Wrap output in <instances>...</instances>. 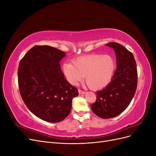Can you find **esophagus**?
Segmentation results:
<instances>
[{"label": "esophagus", "instance_id": "obj_1", "mask_svg": "<svg viewBox=\"0 0 156 156\" xmlns=\"http://www.w3.org/2000/svg\"><path fill=\"white\" fill-rule=\"evenodd\" d=\"M78 92H79V94H84V93H85V92H84V91L81 90H80V89L78 90Z\"/></svg>", "mask_w": 156, "mask_h": 156}]
</instances>
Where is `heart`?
I'll return each instance as SVG.
<instances>
[{
    "mask_svg": "<svg viewBox=\"0 0 156 156\" xmlns=\"http://www.w3.org/2000/svg\"><path fill=\"white\" fill-rule=\"evenodd\" d=\"M72 62H64L62 72L73 85L83 81L85 75L89 87L94 90L106 87L111 81L115 70V60L109 55L92 54L81 56Z\"/></svg>",
    "mask_w": 156,
    "mask_h": 156,
    "instance_id": "heart-1",
    "label": "heart"
}]
</instances>
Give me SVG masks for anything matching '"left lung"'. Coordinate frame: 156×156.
Instances as JSON below:
<instances>
[{"mask_svg":"<svg viewBox=\"0 0 156 156\" xmlns=\"http://www.w3.org/2000/svg\"><path fill=\"white\" fill-rule=\"evenodd\" d=\"M114 49L116 69L111 83L98 91L91 108L102 119H111L123 112L133 99L137 86V70L134 56L129 51L116 42L106 44Z\"/></svg>","mask_w":156,"mask_h":156,"instance_id":"1","label":"left lung"}]
</instances>
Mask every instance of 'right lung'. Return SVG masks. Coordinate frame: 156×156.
<instances>
[{
  "mask_svg": "<svg viewBox=\"0 0 156 156\" xmlns=\"http://www.w3.org/2000/svg\"><path fill=\"white\" fill-rule=\"evenodd\" d=\"M66 55L53 47L36 45L19 64V89L25 104L37 117L52 123L68 116L73 98L79 95L60 69Z\"/></svg>",
  "mask_w": 156,
  "mask_h": 156,
  "instance_id": "add662e5",
  "label": "right lung"
}]
</instances>
